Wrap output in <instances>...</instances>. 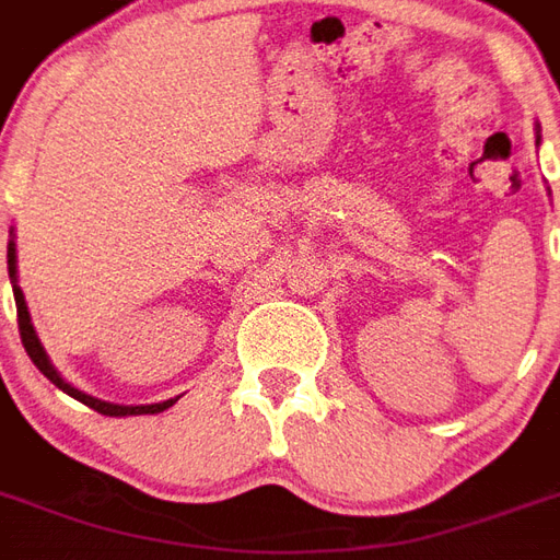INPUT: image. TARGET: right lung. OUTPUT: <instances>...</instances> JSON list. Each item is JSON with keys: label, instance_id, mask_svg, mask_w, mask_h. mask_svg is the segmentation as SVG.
I'll list each match as a JSON object with an SVG mask.
<instances>
[{"label": "right lung", "instance_id": "1", "mask_svg": "<svg viewBox=\"0 0 560 560\" xmlns=\"http://www.w3.org/2000/svg\"><path fill=\"white\" fill-rule=\"evenodd\" d=\"M8 279H11V288H14V303H18V324H20V339H23V348L26 353L32 357V363L42 369V375L47 381H54L56 387L68 393L71 399L83 401V405H90L92 411L104 413V417H138V413H161L167 411L171 405H176V399H167V401H155V405H114V401H104V399H95L90 393H83L78 389L74 384H68L66 377L59 375V369L54 365V360L47 357L44 351L42 339H38V332H35V324H32V315H30V305H26V296L20 291L18 284V245H14V231H11V240H8Z\"/></svg>", "mask_w": 560, "mask_h": 560}]
</instances>
